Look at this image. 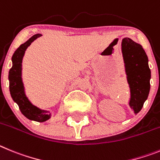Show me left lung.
Returning <instances> with one entry per match:
<instances>
[{
    "mask_svg": "<svg viewBox=\"0 0 160 160\" xmlns=\"http://www.w3.org/2000/svg\"><path fill=\"white\" fill-rule=\"evenodd\" d=\"M121 51L130 90L128 105L136 115L143 108L150 92L151 70L148 58L142 46L128 37L122 40Z\"/></svg>",
    "mask_w": 160,
    "mask_h": 160,
    "instance_id": "8db88e82",
    "label": "left lung"
}]
</instances>
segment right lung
<instances>
[{"instance_id":"add662e5","label":"right lung","mask_w":160,"mask_h":160,"mask_svg":"<svg viewBox=\"0 0 160 160\" xmlns=\"http://www.w3.org/2000/svg\"><path fill=\"white\" fill-rule=\"evenodd\" d=\"M42 34L37 33L29 38L26 42L21 44L12 57V66L8 72L9 91L12 100L19 106L21 113L30 120L37 122H44L51 118V113L48 111L43 110L32 104L25 94L24 83L22 80V60L27 48L41 37Z\"/></svg>"}]
</instances>
